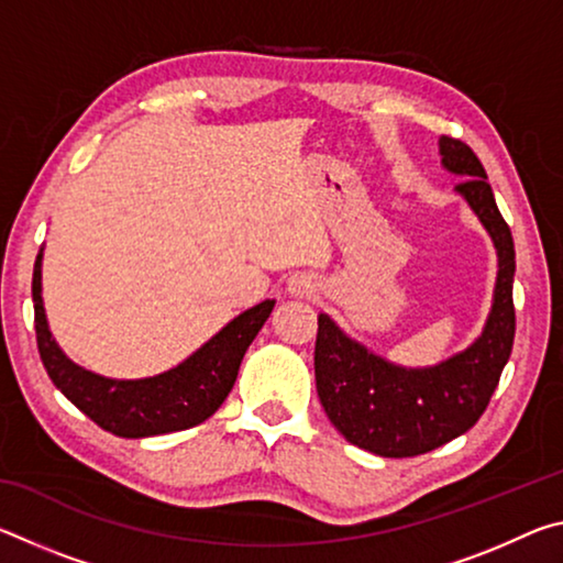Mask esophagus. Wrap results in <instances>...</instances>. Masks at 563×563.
I'll return each instance as SVG.
<instances>
[{"instance_id":"esophagus-1","label":"esophagus","mask_w":563,"mask_h":563,"mask_svg":"<svg viewBox=\"0 0 563 563\" xmlns=\"http://www.w3.org/2000/svg\"><path fill=\"white\" fill-rule=\"evenodd\" d=\"M288 290L292 295H300V298H308V295L318 290V283L310 273H295V275H290V280H288Z\"/></svg>"}]
</instances>
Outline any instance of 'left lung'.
<instances>
[{
  "mask_svg": "<svg viewBox=\"0 0 563 563\" xmlns=\"http://www.w3.org/2000/svg\"><path fill=\"white\" fill-rule=\"evenodd\" d=\"M442 166L462 176L460 194L497 247L499 273L482 335L434 367H402L318 316L316 383L320 402L350 444L379 456H417L452 442L484 415L514 345V241L482 161L460 139H440Z\"/></svg>",
  "mask_w": 563,
  "mask_h": 563,
  "instance_id": "obj_1",
  "label": "left lung"
}]
</instances>
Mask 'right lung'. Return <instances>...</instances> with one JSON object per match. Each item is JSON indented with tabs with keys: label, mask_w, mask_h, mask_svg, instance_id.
Here are the masks:
<instances>
[{
	"label": "right lung",
	"mask_w": 563,
	"mask_h": 563,
	"mask_svg": "<svg viewBox=\"0 0 563 563\" xmlns=\"http://www.w3.org/2000/svg\"><path fill=\"white\" fill-rule=\"evenodd\" d=\"M32 300L36 345L46 375L101 430L126 440L180 432L206 422L233 389L247 345L275 308V300H263L241 312L194 355L166 373L141 379H111L76 365L52 338L42 300V251L34 263Z\"/></svg>",
	"instance_id": "obj_1"
}]
</instances>
